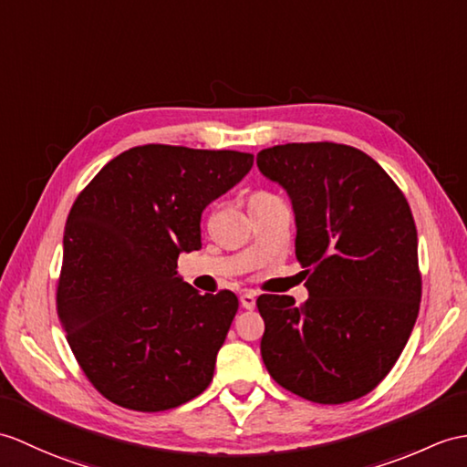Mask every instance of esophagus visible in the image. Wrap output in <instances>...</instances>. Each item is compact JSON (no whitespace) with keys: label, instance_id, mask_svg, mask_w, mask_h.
<instances>
[{"label":"esophagus","instance_id":"34e87169","mask_svg":"<svg viewBox=\"0 0 467 467\" xmlns=\"http://www.w3.org/2000/svg\"><path fill=\"white\" fill-rule=\"evenodd\" d=\"M241 305L246 308V310H253L256 306V295L251 290H246L241 295Z\"/></svg>","mask_w":467,"mask_h":467}]
</instances>
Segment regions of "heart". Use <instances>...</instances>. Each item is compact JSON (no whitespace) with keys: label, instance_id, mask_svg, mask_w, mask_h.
<instances>
[{"label":"heart","instance_id":"obj_1","mask_svg":"<svg viewBox=\"0 0 467 467\" xmlns=\"http://www.w3.org/2000/svg\"><path fill=\"white\" fill-rule=\"evenodd\" d=\"M275 194H270L266 191H256L251 194V202H258V201H266V199H273Z\"/></svg>","mask_w":467,"mask_h":467}]
</instances>
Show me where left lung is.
<instances>
[{
    "instance_id": "8db88e82",
    "label": "left lung",
    "mask_w": 467,
    "mask_h": 467,
    "mask_svg": "<svg viewBox=\"0 0 467 467\" xmlns=\"http://www.w3.org/2000/svg\"><path fill=\"white\" fill-rule=\"evenodd\" d=\"M256 165L290 194L310 295L300 306L292 296H258L266 370L310 402H352L392 370L418 318L410 204L372 157L348 145H276Z\"/></svg>"
}]
</instances>
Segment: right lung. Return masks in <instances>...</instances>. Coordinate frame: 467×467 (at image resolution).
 <instances>
[{"label": "right lung", "mask_w": 467, "mask_h": 467, "mask_svg": "<svg viewBox=\"0 0 467 467\" xmlns=\"http://www.w3.org/2000/svg\"><path fill=\"white\" fill-rule=\"evenodd\" d=\"M241 150L140 145L79 192L63 233L57 314L75 360L109 402L162 411L209 388L238 310L177 275L201 248V214L253 167Z\"/></svg>", "instance_id": "1"}]
</instances>
